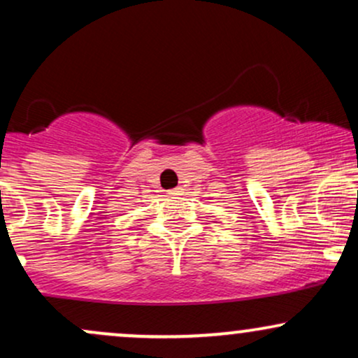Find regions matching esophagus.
Masks as SVG:
<instances>
[{"mask_svg": "<svg viewBox=\"0 0 358 358\" xmlns=\"http://www.w3.org/2000/svg\"><path fill=\"white\" fill-rule=\"evenodd\" d=\"M170 195H173V196H176V195H182V188H173V190H170Z\"/></svg>", "mask_w": 358, "mask_h": 358, "instance_id": "esophagus-1", "label": "esophagus"}]
</instances>
